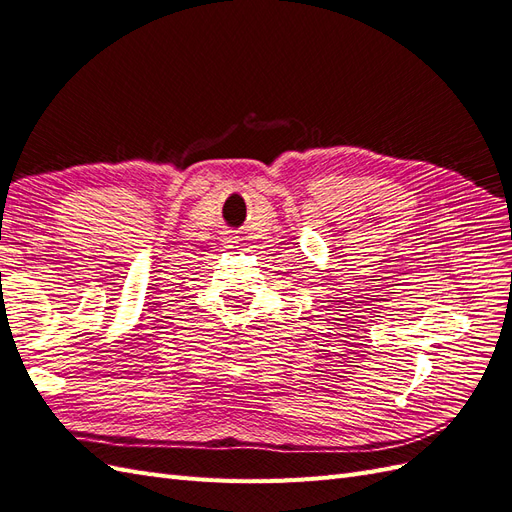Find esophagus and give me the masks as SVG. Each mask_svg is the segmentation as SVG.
Here are the masks:
<instances>
[{
  "mask_svg": "<svg viewBox=\"0 0 512 512\" xmlns=\"http://www.w3.org/2000/svg\"><path fill=\"white\" fill-rule=\"evenodd\" d=\"M223 240H225V244H227V246H234V244H238V236H236V234H227Z\"/></svg>",
  "mask_w": 512,
  "mask_h": 512,
  "instance_id": "obj_1",
  "label": "esophagus"
}]
</instances>
